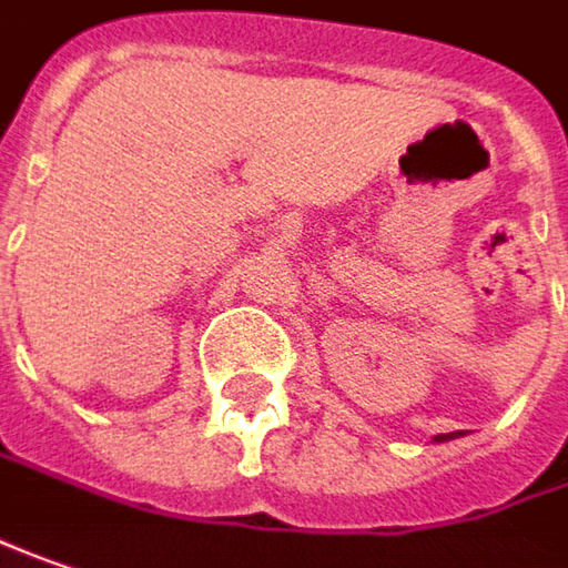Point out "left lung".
<instances>
[{"label":"left lung","instance_id":"obj_1","mask_svg":"<svg viewBox=\"0 0 568 568\" xmlns=\"http://www.w3.org/2000/svg\"><path fill=\"white\" fill-rule=\"evenodd\" d=\"M457 435H460V432H445V435H435V442H452Z\"/></svg>","mask_w":568,"mask_h":568}]
</instances>
